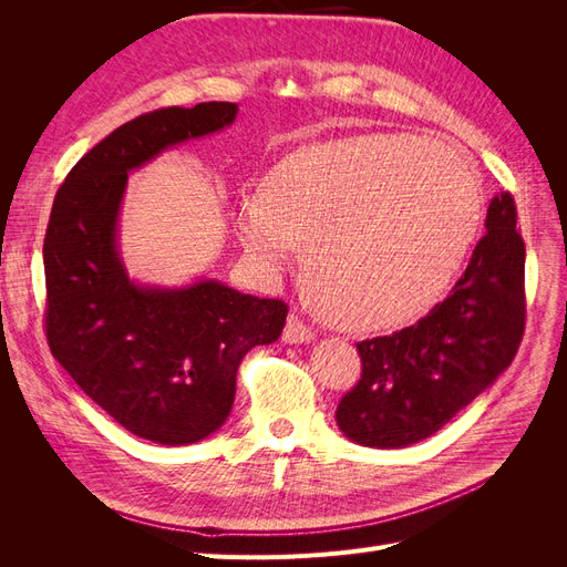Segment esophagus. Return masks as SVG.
<instances>
[{
	"instance_id": "esophagus-1",
	"label": "esophagus",
	"mask_w": 567,
	"mask_h": 567,
	"mask_svg": "<svg viewBox=\"0 0 567 567\" xmlns=\"http://www.w3.org/2000/svg\"><path fill=\"white\" fill-rule=\"evenodd\" d=\"M284 340L288 346H302V342H310L315 340V333L307 323H302L296 315H290L286 321V329H284Z\"/></svg>"
}]
</instances>
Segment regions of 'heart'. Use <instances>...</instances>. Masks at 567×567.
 Wrapping results in <instances>:
<instances>
[{"label": "heart", "mask_w": 567, "mask_h": 567, "mask_svg": "<svg viewBox=\"0 0 567 567\" xmlns=\"http://www.w3.org/2000/svg\"><path fill=\"white\" fill-rule=\"evenodd\" d=\"M483 194L447 142L364 134L307 146L271 169L262 196L231 208L257 277L277 281L305 246V288L338 329L371 333L419 319L475 241Z\"/></svg>", "instance_id": "b5f03b06"}]
</instances>
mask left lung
Segmentation results:
<instances>
[{
	"label": "left lung",
	"mask_w": 567,
	"mask_h": 567,
	"mask_svg": "<svg viewBox=\"0 0 567 567\" xmlns=\"http://www.w3.org/2000/svg\"><path fill=\"white\" fill-rule=\"evenodd\" d=\"M516 200L494 196L450 298L406 329L357 342L362 379L336 409L362 447L400 450L437 433L516 357L525 331V244Z\"/></svg>",
	"instance_id": "1"
}]
</instances>
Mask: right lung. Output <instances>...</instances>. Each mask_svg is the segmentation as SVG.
Masks as SVG:
<instances>
[{
    "label": "right lung",
    "instance_id": "1",
    "mask_svg": "<svg viewBox=\"0 0 567 567\" xmlns=\"http://www.w3.org/2000/svg\"><path fill=\"white\" fill-rule=\"evenodd\" d=\"M236 113L229 101H208L120 125L68 173L44 236L51 354L115 423L167 447L219 431L238 364L255 346L279 340L288 307L217 279L134 284L117 250L120 203L132 169L229 127Z\"/></svg>",
    "mask_w": 567,
    "mask_h": 567
}]
</instances>
